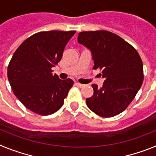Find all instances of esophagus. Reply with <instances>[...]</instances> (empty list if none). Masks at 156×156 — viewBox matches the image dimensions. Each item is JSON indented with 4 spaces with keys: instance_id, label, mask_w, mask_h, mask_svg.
Wrapping results in <instances>:
<instances>
[{
    "instance_id": "esophagus-1",
    "label": "esophagus",
    "mask_w": 156,
    "mask_h": 156,
    "mask_svg": "<svg viewBox=\"0 0 156 156\" xmlns=\"http://www.w3.org/2000/svg\"><path fill=\"white\" fill-rule=\"evenodd\" d=\"M75 85L77 87H83V84H82V83H78V82L75 83Z\"/></svg>"
}]
</instances>
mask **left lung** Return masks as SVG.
<instances>
[{
    "label": "left lung",
    "mask_w": 156,
    "mask_h": 156,
    "mask_svg": "<svg viewBox=\"0 0 156 156\" xmlns=\"http://www.w3.org/2000/svg\"><path fill=\"white\" fill-rule=\"evenodd\" d=\"M77 41L91 51L94 69L102 70L105 79L101 87L92 84L94 94L87 98V105L101 117L119 115L142 85L143 63L138 52L120 37L106 30L81 32Z\"/></svg>",
    "instance_id": "obj_1"
}]
</instances>
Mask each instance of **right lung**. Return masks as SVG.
<instances>
[{"mask_svg":"<svg viewBox=\"0 0 156 156\" xmlns=\"http://www.w3.org/2000/svg\"><path fill=\"white\" fill-rule=\"evenodd\" d=\"M76 31L40 32L23 42L8 66L13 93L30 111L42 115L55 113L73 85L71 79H59L51 68L62 57L66 45Z\"/></svg>","mask_w":156,"mask_h":156,"instance_id":"right-lung-1","label":"right lung"}]
</instances>
